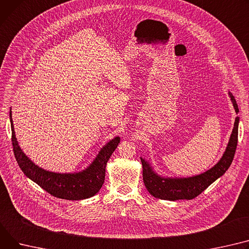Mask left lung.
I'll list each match as a JSON object with an SVG mask.
<instances>
[{
    "mask_svg": "<svg viewBox=\"0 0 249 249\" xmlns=\"http://www.w3.org/2000/svg\"><path fill=\"white\" fill-rule=\"evenodd\" d=\"M232 101L235 112L238 113V106L234 99V96L229 93ZM238 122L239 118H235L234 127L231 133L226 150L219 160V162L214 165V167L208 171L188 178H163L157 175L150 165L143 158H141L143 167V181L145 187L151 195L163 200H179V199H193L196 196L201 194L211 183L222 176L229 168L231 162L233 160L237 139H238Z\"/></svg>",
    "mask_w": 249,
    "mask_h": 249,
    "instance_id": "obj_1",
    "label": "left lung"
}]
</instances>
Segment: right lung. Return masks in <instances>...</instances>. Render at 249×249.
I'll list each match as a JSON object with an SVG mask.
<instances>
[{"instance_id": "obj_1", "label": "right lung", "mask_w": 249, "mask_h": 249, "mask_svg": "<svg viewBox=\"0 0 249 249\" xmlns=\"http://www.w3.org/2000/svg\"><path fill=\"white\" fill-rule=\"evenodd\" d=\"M10 120L12 144L16 160L24 174L36 182L40 187L55 197L67 200L86 199L94 196L101 189L105 180L106 164L120 142L119 137H115L107 143L87 169L74 174H61L40 168L24 154L15 135L12 112H10Z\"/></svg>"}]
</instances>
